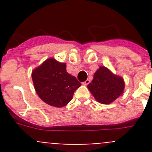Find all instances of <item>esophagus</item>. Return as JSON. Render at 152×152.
I'll list each match as a JSON object with an SVG mask.
<instances>
[{
	"instance_id": "34e87169",
	"label": "esophagus",
	"mask_w": 152,
	"mask_h": 152,
	"mask_svg": "<svg viewBox=\"0 0 152 152\" xmlns=\"http://www.w3.org/2000/svg\"><path fill=\"white\" fill-rule=\"evenodd\" d=\"M90 82H91V81H90V80H88H88H86L84 82H83V84H84V85H88Z\"/></svg>"
}]
</instances>
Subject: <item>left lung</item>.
<instances>
[{
    "mask_svg": "<svg viewBox=\"0 0 152 152\" xmlns=\"http://www.w3.org/2000/svg\"><path fill=\"white\" fill-rule=\"evenodd\" d=\"M88 88L96 101L102 104H110L123 94L125 82L123 77L114 75L109 68L100 66Z\"/></svg>",
    "mask_w": 152,
    "mask_h": 152,
    "instance_id": "1",
    "label": "left lung"
}]
</instances>
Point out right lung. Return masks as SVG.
<instances>
[{
  "label": "right lung",
  "instance_id": "add662e5",
  "mask_svg": "<svg viewBox=\"0 0 152 152\" xmlns=\"http://www.w3.org/2000/svg\"><path fill=\"white\" fill-rule=\"evenodd\" d=\"M36 94L42 101L56 107L66 106L81 84L67 72L66 63L50 58L32 72Z\"/></svg>",
  "mask_w": 152,
  "mask_h": 152
}]
</instances>
